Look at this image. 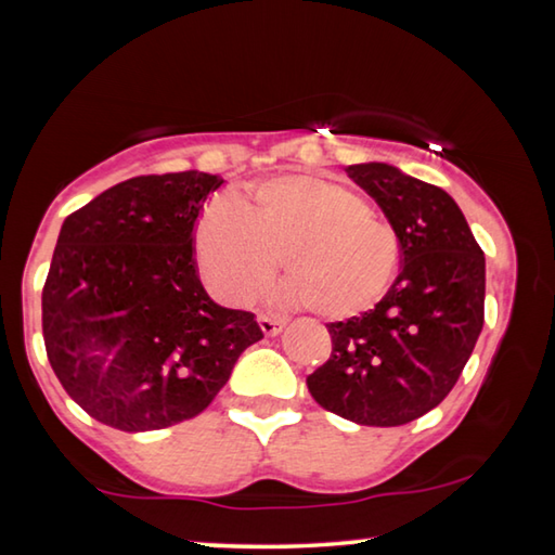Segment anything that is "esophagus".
<instances>
[{"label":"esophagus","instance_id":"1","mask_svg":"<svg viewBox=\"0 0 555 555\" xmlns=\"http://www.w3.org/2000/svg\"><path fill=\"white\" fill-rule=\"evenodd\" d=\"M257 323H259L261 333H264V335H279L281 327H284V321H281L279 315H271V313H261L257 318Z\"/></svg>","mask_w":555,"mask_h":555}]
</instances>
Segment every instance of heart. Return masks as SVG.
<instances>
[{
  "label": "heart",
  "instance_id": "1",
  "mask_svg": "<svg viewBox=\"0 0 555 555\" xmlns=\"http://www.w3.org/2000/svg\"><path fill=\"white\" fill-rule=\"evenodd\" d=\"M195 261L215 296L249 306L279 274L294 304L325 318L370 311L399 269L397 230L362 195L308 173L276 176L215 203L193 232Z\"/></svg>",
  "mask_w": 555,
  "mask_h": 555
}]
</instances>
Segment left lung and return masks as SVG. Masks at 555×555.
Returning <instances> with one entry per match:
<instances>
[{"label": "left lung", "instance_id": "8db88e82", "mask_svg": "<svg viewBox=\"0 0 555 555\" xmlns=\"http://www.w3.org/2000/svg\"><path fill=\"white\" fill-rule=\"evenodd\" d=\"M397 230L401 274L377 306L327 323L333 350L308 374L325 411L403 426L443 401L485 323V255L443 188L387 164L347 168Z\"/></svg>", "mask_w": 555, "mask_h": 555}]
</instances>
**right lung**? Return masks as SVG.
Wrapping results in <instances>:
<instances>
[{"instance_id":"1","label":"right lung","mask_w":555,"mask_h":555,"mask_svg":"<svg viewBox=\"0 0 555 555\" xmlns=\"http://www.w3.org/2000/svg\"><path fill=\"white\" fill-rule=\"evenodd\" d=\"M220 178L137 176L65 218L41 296L46 354L78 406L127 434L208 409L237 357L261 340L255 313L205 294L193 228Z\"/></svg>"}]
</instances>
